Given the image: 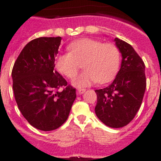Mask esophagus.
Returning <instances> with one entry per match:
<instances>
[{"label": "esophagus", "instance_id": "1", "mask_svg": "<svg viewBox=\"0 0 161 161\" xmlns=\"http://www.w3.org/2000/svg\"><path fill=\"white\" fill-rule=\"evenodd\" d=\"M86 89H79V90H77V93L78 94H82L83 92H86Z\"/></svg>", "mask_w": 161, "mask_h": 161}]
</instances>
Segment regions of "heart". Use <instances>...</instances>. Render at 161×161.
<instances>
[{"label":"heart","mask_w":161,"mask_h":161,"mask_svg":"<svg viewBox=\"0 0 161 161\" xmlns=\"http://www.w3.org/2000/svg\"><path fill=\"white\" fill-rule=\"evenodd\" d=\"M69 53L57 58L56 68L70 79H75L82 64L84 71L75 85L86 86L93 82L103 84L116 75L120 64V51L113 43L92 39H81L69 44Z\"/></svg>","instance_id":"obj_1"}]
</instances>
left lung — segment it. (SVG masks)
<instances>
[{
    "label": "left lung",
    "mask_w": 161,
    "mask_h": 161,
    "mask_svg": "<svg viewBox=\"0 0 161 161\" xmlns=\"http://www.w3.org/2000/svg\"><path fill=\"white\" fill-rule=\"evenodd\" d=\"M122 55L121 69L111 85L96 90L95 112L111 128H121L132 121L142 104L147 87L145 64L132 47L115 38Z\"/></svg>",
    "instance_id": "8db88e82"
}]
</instances>
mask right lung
<instances>
[{"label": "right lung", "mask_w": 161, "mask_h": 161, "mask_svg": "<svg viewBox=\"0 0 161 161\" xmlns=\"http://www.w3.org/2000/svg\"><path fill=\"white\" fill-rule=\"evenodd\" d=\"M61 40L60 36L31 40L21 51L11 72L18 108L39 130L52 131L62 125L76 98L75 89L54 70Z\"/></svg>", "instance_id": "right-lung-1"}]
</instances>
